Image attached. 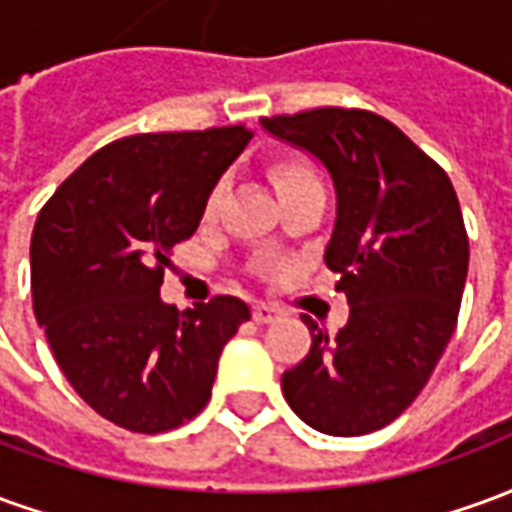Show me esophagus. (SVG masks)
<instances>
[{"label":"esophagus","instance_id":"obj_1","mask_svg":"<svg viewBox=\"0 0 512 512\" xmlns=\"http://www.w3.org/2000/svg\"><path fill=\"white\" fill-rule=\"evenodd\" d=\"M282 315V312L274 307V304H255V310H252V318L257 323H274Z\"/></svg>","mask_w":512,"mask_h":512}]
</instances>
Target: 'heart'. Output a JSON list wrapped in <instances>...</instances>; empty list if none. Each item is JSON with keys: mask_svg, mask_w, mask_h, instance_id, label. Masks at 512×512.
Instances as JSON below:
<instances>
[{"mask_svg": "<svg viewBox=\"0 0 512 512\" xmlns=\"http://www.w3.org/2000/svg\"><path fill=\"white\" fill-rule=\"evenodd\" d=\"M266 178L271 180V186L282 202L296 197L301 191L321 189V178H318L315 167L299 153H279V156L268 158ZM219 208H222V186H213L208 200L202 205V222H213L219 216Z\"/></svg>", "mask_w": 512, "mask_h": 512, "instance_id": "1", "label": "heart"}]
</instances>
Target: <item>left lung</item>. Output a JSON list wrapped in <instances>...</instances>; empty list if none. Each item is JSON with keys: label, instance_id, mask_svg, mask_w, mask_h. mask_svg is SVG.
<instances>
[{"label": "left lung", "instance_id": "8db88e82", "mask_svg": "<svg viewBox=\"0 0 512 512\" xmlns=\"http://www.w3.org/2000/svg\"><path fill=\"white\" fill-rule=\"evenodd\" d=\"M260 123L332 172L337 222L326 266L351 304L332 337L304 318L310 354L285 370L282 395L310 428L365 436L417 400L455 332L469 268L458 194L447 172L376 112L318 106Z\"/></svg>", "mask_w": 512, "mask_h": 512}]
</instances>
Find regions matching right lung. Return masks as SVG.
Here are the masks:
<instances>
[{
  "label": "right lung",
  "instance_id": "add662e5",
  "mask_svg": "<svg viewBox=\"0 0 512 512\" xmlns=\"http://www.w3.org/2000/svg\"><path fill=\"white\" fill-rule=\"evenodd\" d=\"M252 139L246 126L134 134L84 161L32 230V310L87 406L134 433H164L211 400L227 340L249 321L235 296L164 304L172 246Z\"/></svg>",
  "mask_w": 512,
  "mask_h": 512
}]
</instances>
